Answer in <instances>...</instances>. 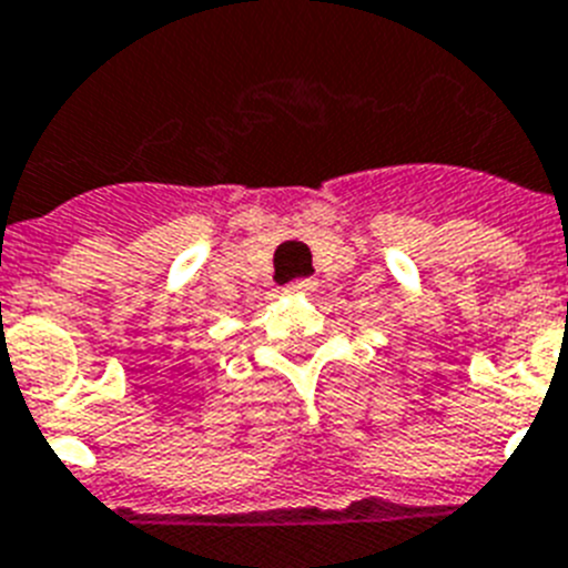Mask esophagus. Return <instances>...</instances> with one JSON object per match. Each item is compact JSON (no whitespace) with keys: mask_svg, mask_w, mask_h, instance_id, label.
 <instances>
[{"mask_svg":"<svg viewBox=\"0 0 568 568\" xmlns=\"http://www.w3.org/2000/svg\"><path fill=\"white\" fill-rule=\"evenodd\" d=\"M285 292L288 294H314L317 292V283H314V280H297V283L288 285Z\"/></svg>","mask_w":568,"mask_h":568,"instance_id":"obj_1","label":"esophagus"}]
</instances>
